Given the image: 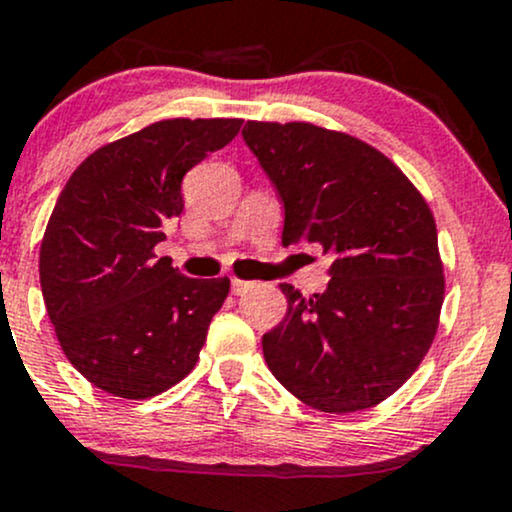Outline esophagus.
I'll list each match as a JSON object with an SVG mask.
<instances>
[{
  "label": "esophagus",
  "mask_w": 512,
  "mask_h": 512,
  "mask_svg": "<svg viewBox=\"0 0 512 512\" xmlns=\"http://www.w3.org/2000/svg\"><path fill=\"white\" fill-rule=\"evenodd\" d=\"M252 289V281H243V279H231V291L236 293V296H243L245 291Z\"/></svg>",
  "instance_id": "obj_1"
}]
</instances>
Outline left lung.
I'll return each instance as SVG.
<instances>
[{
	"mask_svg": "<svg viewBox=\"0 0 512 512\" xmlns=\"http://www.w3.org/2000/svg\"><path fill=\"white\" fill-rule=\"evenodd\" d=\"M243 139L284 202L281 243L322 245L330 284L303 296L262 337L274 378L308 407L370 409L431 349L445 296L431 209L378 149L310 122H255Z\"/></svg>",
	"mask_w": 512,
	"mask_h": 512,
	"instance_id": "left-lung-1",
	"label": "left lung"
}]
</instances>
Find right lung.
<instances>
[{
    "label": "right lung",
    "mask_w": 512,
    "mask_h": 512,
    "mask_svg": "<svg viewBox=\"0 0 512 512\" xmlns=\"http://www.w3.org/2000/svg\"><path fill=\"white\" fill-rule=\"evenodd\" d=\"M238 117L161 120L74 170L40 245V289L69 363L125 399L195 368L231 281L190 279L154 248L182 214V178L240 132Z\"/></svg>",
    "instance_id": "obj_1"
}]
</instances>
